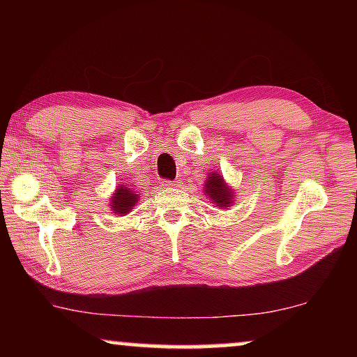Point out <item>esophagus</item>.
Wrapping results in <instances>:
<instances>
[{"label":"esophagus","mask_w":357,"mask_h":357,"mask_svg":"<svg viewBox=\"0 0 357 357\" xmlns=\"http://www.w3.org/2000/svg\"><path fill=\"white\" fill-rule=\"evenodd\" d=\"M162 185L165 187V189H174V187H178L179 185V183L178 181H164V183H162Z\"/></svg>","instance_id":"1"}]
</instances>
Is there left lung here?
I'll list each match as a JSON object with an SVG mask.
<instances>
[{"label":"left lung","instance_id":"8db88e82","mask_svg":"<svg viewBox=\"0 0 357 357\" xmlns=\"http://www.w3.org/2000/svg\"><path fill=\"white\" fill-rule=\"evenodd\" d=\"M203 190H204V195L209 197V200L222 209L229 208L231 206V203L234 202L233 190L225 184L223 176L217 172V168L214 172L209 173V178L206 181V184H204Z\"/></svg>","mask_w":357,"mask_h":357}]
</instances>
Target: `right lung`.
<instances>
[{"label":"right lung","mask_w":357,"mask_h":357,"mask_svg":"<svg viewBox=\"0 0 357 357\" xmlns=\"http://www.w3.org/2000/svg\"><path fill=\"white\" fill-rule=\"evenodd\" d=\"M137 202H138L137 192L130 190L129 187H126V185H118L116 190H114L112 195L110 208L113 211V214L126 215L130 209H134Z\"/></svg>","instance_id":"1"}]
</instances>
